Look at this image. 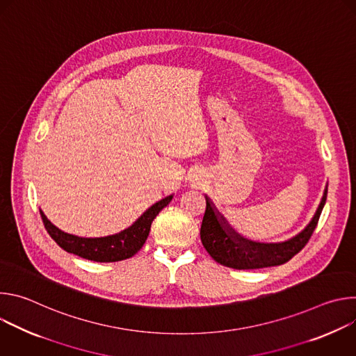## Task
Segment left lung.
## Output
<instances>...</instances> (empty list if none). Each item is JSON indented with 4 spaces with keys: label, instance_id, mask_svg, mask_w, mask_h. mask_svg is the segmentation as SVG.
Returning a JSON list of instances; mask_svg holds the SVG:
<instances>
[{
    "label": "left lung",
    "instance_id": "obj_1",
    "mask_svg": "<svg viewBox=\"0 0 356 356\" xmlns=\"http://www.w3.org/2000/svg\"><path fill=\"white\" fill-rule=\"evenodd\" d=\"M325 200L327 187L314 217L300 234L282 243H261L249 241L235 232L206 195L207 207L200 229L202 246L216 262L232 269H262L283 265L306 246L312 238Z\"/></svg>",
    "mask_w": 356,
    "mask_h": 356
}]
</instances>
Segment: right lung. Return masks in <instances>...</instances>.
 Segmentation results:
<instances>
[{
    "mask_svg": "<svg viewBox=\"0 0 356 356\" xmlns=\"http://www.w3.org/2000/svg\"><path fill=\"white\" fill-rule=\"evenodd\" d=\"M172 198L173 195H168L155 202L129 228L115 235L101 238H83L67 234L50 222L42 210L39 211L47 234L66 252L94 262H118L132 258L143 246L149 235L152 221L169 204Z\"/></svg>",
    "mask_w": 356,
    "mask_h": 356,
    "instance_id": "right-lung-1",
    "label": "right lung"
}]
</instances>
